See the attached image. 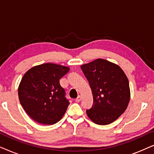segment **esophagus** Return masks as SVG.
<instances>
[{
  "instance_id": "34e87169",
  "label": "esophagus",
  "mask_w": 154,
  "mask_h": 154,
  "mask_svg": "<svg viewBox=\"0 0 154 154\" xmlns=\"http://www.w3.org/2000/svg\"><path fill=\"white\" fill-rule=\"evenodd\" d=\"M81 97L80 96V95H79V97H78L75 100V102H81Z\"/></svg>"
}]
</instances>
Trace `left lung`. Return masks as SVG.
I'll use <instances>...</instances> for the list:
<instances>
[{"label": "left lung", "instance_id": "1", "mask_svg": "<svg viewBox=\"0 0 154 154\" xmlns=\"http://www.w3.org/2000/svg\"><path fill=\"white\" fill-rule=\"evenodd\" d=\"M93 95V105L86 111L98 125H108L121 116L130 102L128 79L121 67L97 59L81 66Z\"/></svg>", "mask_w": 154, "mask_h": 154}]
</instances>
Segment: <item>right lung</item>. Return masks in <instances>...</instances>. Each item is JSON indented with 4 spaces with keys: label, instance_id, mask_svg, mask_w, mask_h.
<instances>
[{
    "label": "right lung",
    "instance_id": "1",
    "mask_svg": "<svg viewBox=\"0 0 154 154\" xmlns=\"http://www.w3.org/2000/svg\"><path fill=\"white\" fill-rule=\"evenodd\" d=\"M69 71L52 63L35 66L24 75L18 88L20 104L37 123L52 125L66 112L69 101L60 80Z\"/></svg>",
    "mask_w": 154,
    "mask_h": 154
}]
</instances>
